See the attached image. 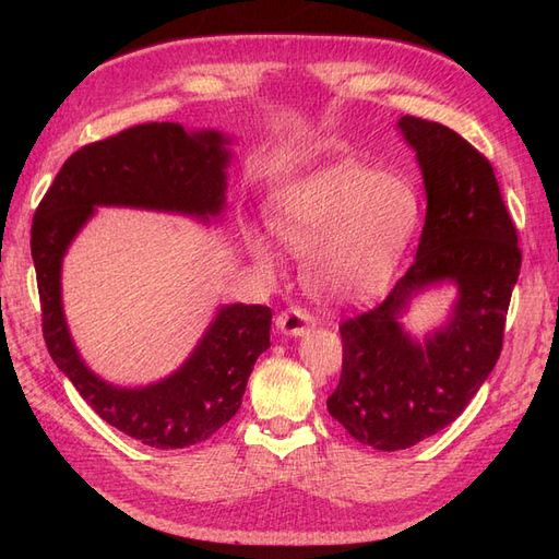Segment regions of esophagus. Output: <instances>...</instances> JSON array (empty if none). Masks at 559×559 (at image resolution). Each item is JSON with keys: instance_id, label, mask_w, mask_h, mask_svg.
Segmentation results:
<instances>
[{"instance_id": "34e87169", "label": "esophagus", "mask_w": 559, "mask_h": 559, "mask_svg": "<svg viewBox=\"0 0 559 559\" xmlns=\"http://www.w3.org/2000/svg\"><path fill=\"white\" fill-rule=\"evenodd\" d=\"M277 329L284 333V335H294V337H300L302 333H308L312 326H314V319L300 308H292L286 310L277 317Z\"/></svg>"}]
</instances>
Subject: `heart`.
<instances>
[{
  "label": "heart",
  "mask_w": 559,
  "mask_h": 559,
  "mask_svg": "<svg viewBox=\"0 0 559 559\" xmlns=\"http://www.w3.org/2000/svg\"><path fill=\"white\" fill-rule=\"evenodd\" d=\"M421 216L413 183L337 163L286 186L270 224L282 245L306 257L308 289L333 306L376 298L408 249ZM253 261L273 270L275 247L249 233Z\"/></svg>",
  "instance_id": "b5f03b06"
}]
</instances>
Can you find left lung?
Returning <instances> with one entry per match:
<instances>
[{
    "instance_id": "1",
    "label": "left lung",
    "mask_w": 559,
    "mask_h": 559,
    "mask_svg": "<svg viewBox=\"0 0 559 559\" xmlns=\"http://www.w3.org/2000/svg\"><path fill=\"white\" fill-rule=\"evenodd\" d=\"M425 179L427 218L415 263L380 306L343 321V376L333 419L359 443L405 450L464 413L501 354L522 253L492 165L454 130L403 116L396 123ZM454 285L449 317L421 338L400 319L415 297Z\"/></svg>"
}]
</instances>
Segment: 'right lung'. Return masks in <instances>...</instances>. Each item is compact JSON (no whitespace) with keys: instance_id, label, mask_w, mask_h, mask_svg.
Returning a JSON list of instances; mask_svg holds the SVG:
<instances>
[{"instance_id":"obj_1","label":"right lung","mask_w":559,"mask_h":559,"mask_svg":"<svg viewBox=\"0 0 559 559\" xmlns=\"http://www.w3.org/2000/svg\"><path fill=\"white\" fill-rule=\"evenodd\" d=\"M230 144L224 132L179 123L128 128L67 158L32 222V261L50 359L107 425L158 450L207 441L238 413L251 368L270 347L273 312L245 302L222 306L170 376L144 386H118L93 373L72 341L62 308V261L97 207L218 222L226 210Z\"/></svg>"}]
</instances>
